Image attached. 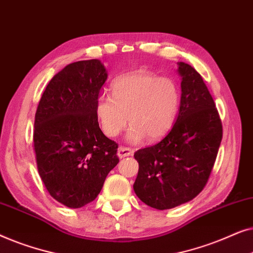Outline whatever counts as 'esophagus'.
Returning a JSON list of instances; mask_svg holds the SVG:
<instances>
[{
	"label": "esophagus",
	"mask_w": 253,
	"mask_h": 253,
	"mask_svg": "<svg viewBox=\"0 0 253 253\" xmlns=\"http://www.w3.org/2000/svg\"><path fill=\"white\" fill-rule=\"evenodd\" d=\"M134 153V151L132 148H129V147H119V150H117V157L120 159L122 158H126V157H132Z\"/></svg>",
	"instance_id": "1"
}]
</instances>
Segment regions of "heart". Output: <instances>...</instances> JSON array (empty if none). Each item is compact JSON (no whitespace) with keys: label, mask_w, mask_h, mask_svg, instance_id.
I'll use <instances>...</instances> for the list:
<instances>
[{"label":"heart","mask_w":253,"mask_h":253,"mask_svg":"<svg viewBox=\"0 0 253 253\" xmlns=\"http://www.w3.org/2000/svg\"><path fill=\"white\" fill-rule=\"evenodd\" d=\"M181 106V89L174 79L136 71L116 79L112 96L96 99L95 116L107 137L119 136L127 124L126 139L140 143L145 138L155 141L174 126Z\"/></svg>","instance_id":"heart-1"}]
</instances>
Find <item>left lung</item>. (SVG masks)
Here are the masks:
<instances>
[{"instance_id":"8db88e82","label":"left lung","mask_w":253,"mask_h":253,"mask_svg":"<svg viewBox=\"0 0 253 253\" xmlns=\"http://www.w3.org/2000/svg\"><path fill=\"white\" fill-rule=\"evenodd\" d=\"M181 106L176 122L161 141L134 153L139 170L133 190L157 210L192 200L206 185L215 162L222 124L202 76L178 62Z\"/></svg>"}]
</instances>
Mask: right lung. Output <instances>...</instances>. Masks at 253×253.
<instances>
[{
  "mask_svg": "<svg viewBox=\"0 0 253 253\" xmlns=\"http://www.w3.org/2000/svg\"><path fill=\"white\" fill-rule=\"evenodd\" d=\"M107 77L100 60L69 64L51 78L36 113L38 171L50 196L70 209L93 202L120 161L119 146L103 134L95 116Z\"/></svg>",
  "mask_w": 253,
  "mask_h": 253,
  "instance_id": "1",
  "label": "right lung"
}]
</instances>
